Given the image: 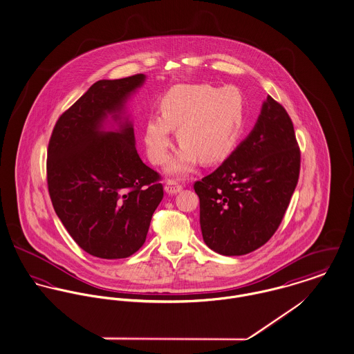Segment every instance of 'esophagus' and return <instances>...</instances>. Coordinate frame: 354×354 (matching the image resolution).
I'll list each match as a JSON object with an SVG mask.
<instances>
[{
    "mask_svg": "<svg viewBox=\"0 0 354 354\" xmlns=\"http://www.w3.org/2000/svg\"><path fill=\"white\" fill-rule=\"evenodd\" d=\"M181 189H183V185L178 184V181H176V180H167V183L165 184V192L169 194H176Z\"/></svg>",
    "mask_w": 354,
    "mask_h": 354,
    "instance_id": "obj_1",
    "label": "esophagus"
}]
</instances>
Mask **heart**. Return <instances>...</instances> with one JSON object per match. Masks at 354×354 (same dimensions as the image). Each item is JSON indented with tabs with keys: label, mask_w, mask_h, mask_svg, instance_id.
I'll list each match as a JSON object with an SVG mask.
<instances>
[{
	"label": "heart",
	"mask_w": 354,
	"mask_h": 354,
	"mask_svg": "<svg viewBox=\"0 0 354 354\" xmlns=\"http://www.w3.org/2000/svg\"><path fill=\"white\" fill-rule=\"evenodd\" d=\"M161 115L145 123V145L150 161L165 165L173 146V129L181 147L167 173L183 176L198 161L212 165L232 151L244 123V99L232 86L177 84L160 102Z\"/></svg>",
	"instance_id": "1"
}]
</instances>
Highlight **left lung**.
Masks as SVG:
<instances>
[{
    "mask_svg": "<svg viewBox=\"0 0 354 354\" xmlns=\"http://www.w3.org/2000/svg\"><path fill=\"white\" fill-rule=\"evenodd\" d=\"M299 169L292 122L268 95L248 137L213 173L194 183L205 244L225 257L266 244L282 223Z\"/></svg>",
    "mask_w": 354,
    "mask_h": 354,
    "instance_id": "1",
    "label": "left lung"
}]
</instances>
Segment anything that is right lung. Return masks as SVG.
Here are the masks:
<instances>
[{"instance_id": "obj_1", "label": "right lung", "mask_w": 354, "mask_h": 354, "mask_svg": "<svg viewBox=\"0 0 354 354\" xmlns=\"http://www.w3.org/2000/svg\"><path fill=\"white\" fill-rule=\"evenodd\" d=\"M146 76L99 80L57 119L48 145L47 183L57 217L76 244L100 259L137 252L164 197L161 176L142 162L124 114ZM111 116L119 124L106 131Z\"/></svg>"}]
</instances>
